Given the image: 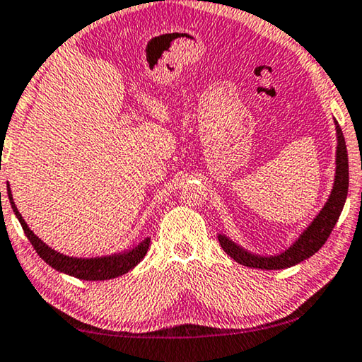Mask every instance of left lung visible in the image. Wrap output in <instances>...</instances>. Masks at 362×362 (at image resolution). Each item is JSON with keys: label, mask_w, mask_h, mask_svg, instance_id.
Masks as SVG:
<instances>
[{"label": "left lung", "mask_w": 362, "mask_h": 362, "mask_svg": "<svg viewBox=\"0 0 362 362\" xmlns=\"http://www.w3.org/2000/svg\"><path fill=\"white\" fill-rule=\"evenodd\" d=\"M337 127V173H335V182H333V189L329 200L324 205V209L320 210L319 215L315 216L313 223L305 228L304 233L298 238L296 243H293V246L286 249L285 252L278 255H270V257H264V255H255L247 251H244L243 247H239L231 239L220 235L218 241L220 246L223 247V251L230 255L231 259H235L238 264L251 267V269H260V270H280L288 269L303 260L309 259L310 255H314L319 249L324 246L327 239H329L333 226L337 225L340 214L343 210L344 200L348 196V185H349V173H348V152H346V144H344V137L341 132V127Z\"/></svg>", "instance_id": "1"}]
</instances>
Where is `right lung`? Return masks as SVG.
<instances>
[{
  "mask_svg": "<svg viewBox=\"0 0 362 362\" xmlns=\"http://www.w3.org/2000/svg\"><path fill=\"white\" fill-rule=\"evenodd\" d=\"M8 196H9L11 207H13L16 216H18L22 230H24L27 239H29L37 254L40 255V257L45 260L49 267H53V269L58 272H63L66 275L76 276L79 278V280H87V281L110 280V278L124 275L129 270L134 269V267L141 262L144 257H146V254L148 251L150 238H146L142 243H139L136 247L129 249V251L115 254V255H107V257L77 259V257H69V255H63L57 251H53L52 247H48L40 238H37L33 235V231H30V228L27 226L24 218H22V215L19 214L18 207H16L9 185H8Z\"/></svg>",
  "mask_w": 362,
  "mask_h": 362,
  "instance_id": "right-lung-1",
  "label": "right lung"
}]
</instances>
